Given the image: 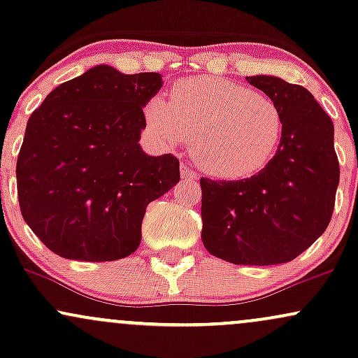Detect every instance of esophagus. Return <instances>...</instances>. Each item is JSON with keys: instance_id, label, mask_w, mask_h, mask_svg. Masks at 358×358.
<instances>
[{"instance_id": "esophagus-1", "label": "esophagus", "mask_w": 358, "mask_h": 358, "mask_svg": "<svg viewBox=\"0 0 358 358\" xmlns=\"http://www.w3.org/2000/svg\"><path fill=\"white\" fill-rule=\"evenodd\" d=\"M193 180H196V173L192 170V168L182 165V182L190 183Z\"/></svg>"}]
</instances>
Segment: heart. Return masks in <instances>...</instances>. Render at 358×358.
<instances>
[{"mask_svg": "<svg viewBox=\"0 0 358 358\" xmlns=\"http://www.w3.org/2000/svg\"><path fill=\"white\" fill-rule=\"evenodd\" d=\"M145 119L168 146L192 138L196 165L222 180L259 173L278 153L285 133V119L271 97L213 76L176 82L170 102H148Z\"/></svg>", "mask_w": 358, "mask_h": 358, "instance_id": "1", "label": "heart"}]
</instances>
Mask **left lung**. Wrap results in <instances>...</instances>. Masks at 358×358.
<instances>
[{"label":"left lung","mask_w":358,"mask_h":358,"mask_svg":"<svg viewBox=\"0 0 358 358\" xmlns=\"http://www.w3.org/2000/svg\"><path fill=\"white\" fill-rule=\"evenodd\" d=\"M285 119L278 153L257 175L237 182L202 178V241L232 264L293 261L330 224L340 166L334 122L310 90L274 76L245 77Z\"/></svg>","instance_id":"left-lung-1"}]
</instances>
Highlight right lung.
Segmentation results:
<instances>
[{"label": "right lung", "instance_id": "obj_1", "mask_svg": "<svg viewBox=\"0 0 358 358\" xmlns=\"http://www.w3.org/2000/svg\"><path fill=\"white\" fill-rule=\"evenodd\" d=\"M162 85V73L96 65L53 89L28 119L18 202L57 256L102 262L133 254L148 203L180 182L176 156H150L138 143L143 108Z\"/></svg>", "mask_w": 358, "mask_h": 358}]
</instances>
